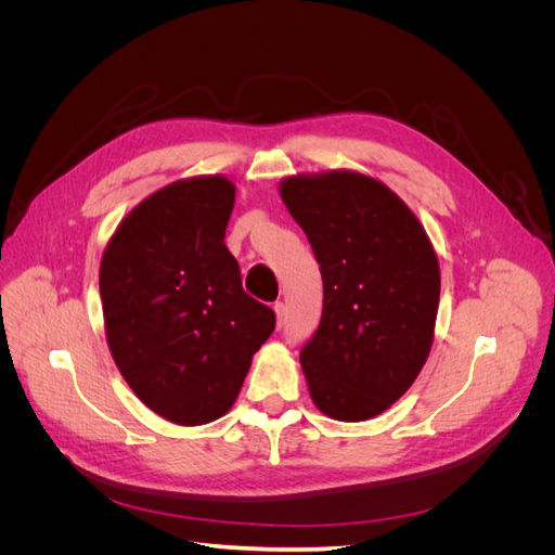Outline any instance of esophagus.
<instances>
[{
	"instance_id": "1",
	"label": "esophagus",
	"mask_w": 555,
	"mask_h": 555,
	"mask_svg": "<svg viewBox=\"0 0 555 555\" xmlns=\"http://www.w3.org/2000/svg\"><path fill=\"white\" fill-rule=\"evenodd\" d=\"M273 310H275V317H278V326H282L284 324V317H287V306L275 304Z\"/></svg>"
}]
</instances>
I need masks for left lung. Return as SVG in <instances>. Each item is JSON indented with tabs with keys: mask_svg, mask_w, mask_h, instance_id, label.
Instances as JSON below:
<instances>
[{
	"mask_svg": "<svg viewBox=\"0 0 555 555\" xmlns=\"http://www.w3.org/2000/svg\"><path fill=\"white\" fill-rule=\"evenodd\" d=\"M280 196L324 280L322 322L300 349L312 402L338 422H365L389 410L428 359L438 257L405 201L371 176H292Z\"/></svg>",
	"mask_w": 555,
	"mask_h": 555,
	"instance_id": "1",
	"label": "left lung"
}]
</instances>
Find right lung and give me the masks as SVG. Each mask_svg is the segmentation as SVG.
<instances>
[{
  "mask_svg": "<svg viewBox=\"0 0 555 555\" xmlns=\"http://www.w3.org/2000/svg\"><path fill=\"white\" fill-rule=\"evenodd\" d=\"M236 188L224 176L166 184L108 241L99 292L117 371L155 414L215 422L236 402L275 312L243 292L224 245Z\"/></svg>",
  "mask_w": 555,
  "mask_h": 555,
  "instance_id": "obj_1",
  "label": "right lung"
}]
</instances>
